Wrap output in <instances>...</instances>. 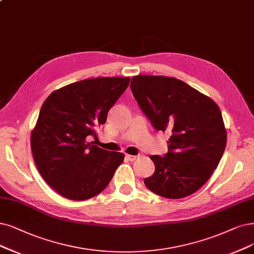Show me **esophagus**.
<instances>
[{
    "mask_svg": "<svg viewBox=\"0 0 254 254\" xmlns=\"http://www.w3.org/2000/svg\"><path fill=\"white\" fill-rule=\"evenodd\" d=\"M126 158L127 159L128 161H134V160H136V159L138 158V156H134V155H126Z\"/></svg>",
    "mask_w": 254,
    "mask_h": 254,
    "instance_id": "obj_1",
    "label": "esophagus"
}]
</instances>
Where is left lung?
<instances>
[{
	"label": "left lung",
	"mask_w": 254,
	"mask_h": 254,
	"mask_svg": "<svg viewBox=\"0 0 254 254\" xmlns=\"http://www.w3.org/2000/svg\"><path fill=\"white\" fill-rule=\"evenodd\" d=\"M130 90L157 130H167L168 152L153 155L155 173L147 189L167 199H181L207 182L226 147L222 113L212 99L175 77L137 75Z\"/></svg>",
	"instance_id": "1"
}]
</instances>
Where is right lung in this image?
Listing matches in <instances>:
<instances>
[{"label":"right lung","instance_id":"obj_1","mask_svg":"<svg viewBox=\"0 0 254 254\" xmlns=\"http://www.w3.org/2000/svg\"><path fill=\"white\" fill-rule=\"evenodd\" d=\"M129 77H98L52 92L43 103L31 133V151L43 179L61 195L82 201L100 193L125 155L88 141L106 124L109 110Z\"/></svg>","mask_w":254,"mask_h":254}]
</instances>
